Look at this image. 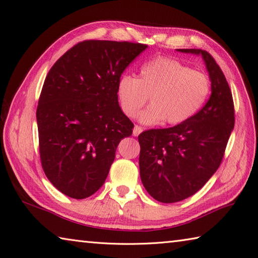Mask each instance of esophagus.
Masks as SVG:
<instances>
[{
    "label": "esophagus",
    "instance_id": "34e87169",
    "mask_svg": "<svg viewBox=\"0 0 258 258\" xmlns=\"http://www.w3.org/2000/svg\"><path fill=\"white\" fill-rule=\"evenodd\" d=\"M142 131H143V129L141 127H140V126H135V128H134V136L138 137L140 134H141Z\"/></svg>",
    "mask_w": 258,
    "mask_h": 258
}]
</instances>
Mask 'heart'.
Masks as SVG:
<instances>
[{"mask_svg": "<svg viewBox=\"0 0 258 258\" xmlns=\"http://www.w3.org/2000/svg\"><path fill=\"white\" fill-rule=\"evenodd\" d=\"M209 77L181 62L158 57L140 68L138 79L128 74L119 77L117 96L122 112L136 117L146 103L151 105L140 114V121L155 124L182 123L196 114L208 99Z\"/></svg>", "mask_w": 258, "mask_h": 258, "instance_id": "heart-1", "label": "heart"}]
</instances>
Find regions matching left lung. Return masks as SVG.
<instances>
[{
  "mask_svg": "<svg viewBox=\"0 0 258 258\" xmlns=\"http://www.w3.org/2000/svg\"><path fill=\"white\" fill-rule=\"evenodd\" d=\"M176 50L202 57L212 93L188 120L138 137L141 181L147 192L163 204L182 201L204 187L220 167L235 126L229 85L213 57L201 49Z\"/></svg>",
  "mask_w": 258,
  "mask_h": 258,
  "instance_id": "obj_1",
  "label": "left lung"
}]
</instances>
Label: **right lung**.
Wrapping results in <instances>:
<instances>
[{
  "mask_svg": "<svg viewBox=\"0 0 258 258\" xmlns=\"http://www.w3.org/2000/svg\"><path fill=\"white\" fill-rule=\"evenodd\" d=\"M147 45L84 41L46 76L36 120L44 172L58 190L85 199L105 182L134 123L118 104L117 83Z\"/></svg>",
  "mask_w": 258,
  "mask_h": 258,
  "instance_id": "1",
  "label": "right lung"
}]
</instances>
